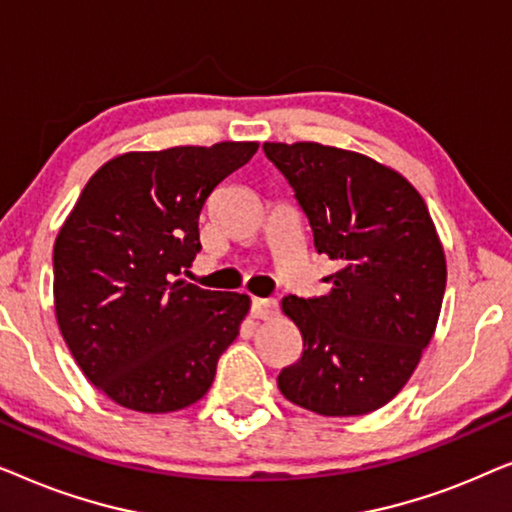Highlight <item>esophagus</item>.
I'll return each instance as SVG.
<instances>
[{
	"label": "esophagus",
	"instance_id": "1",
	"mask_svg": "<svg viewBox=\"0 0 512 512\" xmlns=\"http://www.w3.org/2000/svg\"><path fill=\"white\" fill-rule=\"evenodd\" d=\"M279 303L275 298H254L251 300V314L256 319H268L272 314H277Z\"/></svg>",
	"mask_w": 512,
	"mask_h": 512
}]
</instances>
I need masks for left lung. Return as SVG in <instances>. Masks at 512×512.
<instances>
[{
	"mask_svg": "<svg viewBox=\"0 0 512 512\" xmlns=\"http://www.w3.org/2000/svg\"><path fill=\"white\" fill-rule=\"evenodd\" d=\"M296 193L314 249L338 263L326 296L282 300L303 356L279 391L324 417L368 415L415 373L436 331L447 268L429 209L412 184L361 153L314 142L263 144Z\"/></svg>",
	"mask_w": 512,
	"mask_h": 512,
	"instance_id": "obj_1",
	"label": "left lung"
}]
</instances>
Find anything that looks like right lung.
Listing matches in <instances>:
<instances>
[{
	"instance_id": "1",
	"label": "right lung",
	"mask_w": 512,
	"mask_h": 512,
	"mask_svg": "<svg viewBox=\"0 0 512 512\" xmlns=\"http://www.w3.org/2000/svg\"><path fill=\"white\" fill-rule=\"evenodd\" d=\"M256 142L123 153L97 170L53 247L55 317L83 375L137 412H174L212 387L249 296L188 284L200 212Z\"/></svg>"
}]
</instances>
